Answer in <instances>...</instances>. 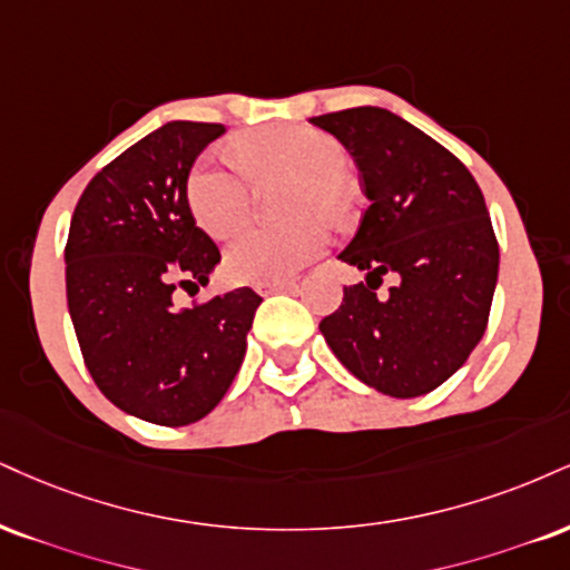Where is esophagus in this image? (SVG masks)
<instances>
[{"mask_svg":"<svg viewBox=\"0 0 570 570\" xmlns=\"http://www.w3.org/2000/svg\"><path fill=\"white\" fill-rule=\"evenodd\" d=\"M294 281H271V284H257L255 289L259 294H273V292H292L294 289Z\"/></svg>","mask_w":570,"mask_h":570,"instance_id":"34e87169","label":"esophagus"}]
</instances>
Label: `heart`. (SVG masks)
Instances as JSON below:
<instances>
[{"label":"heart","mask_w":570,"mask_h":570,"mask_svg":"<svg viewBox=\"0 0 570 570\" xmlns=\"http://www.w3.org/2000/svg\"><path fill=\"white\" fill-rule=\"evenodd\" d=\"M236 156L209 154L188 173L185 202L196 225L209 236L225 238L246 223L255 204V183L294 177L289 188V225H252L233 236L225 249V267L246 284L286 281L324 252L326 223L313 212L340 215L345 209L342 175L347 169L345 148L334 137L311 127H267L244 135Z\"/></svg>","instance_id":"1"}]
</instances>
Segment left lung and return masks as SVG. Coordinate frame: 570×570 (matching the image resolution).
<instances>
[{
    "label": "left lung",
    "instance_id": "1",
    "mask_svg": "<svg viewBox=\"0 0 570 570\" xmlns=\"http://www.w3.org/2000/svg\"><path fill=\"white\" fill-rule=\"evenodd\" d=\"M313 125L353 154L372 204L340 252L366 273L321 321L334 355L368 387L416 397L470 358L489 324L499 244L470 169L385 108L361 106ZM387 272L396 286L376 295Z\"/></svg>",
    "mask_w": 570,
    "mask_h": 570
}]
</instances>
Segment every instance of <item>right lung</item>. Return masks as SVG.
<instances>
[{"label": "right lung", "mask_w": 570, "mask_h": 570, "mask_svg": "<svg viewBox=\"0 0 570 570\" xmlns=\"http://www.w3.org/2000/svg\"><path fill=\"white\" fill-rule=\"evenodd\" d=\"M223 125L169 121L89 180L66 242V297L100 393L127 414L183 428L228 393L263 303L249 286L177 305L219 263L185 180Z\"/></svg>", "instance_id": "obj_1"}]
</instances>
